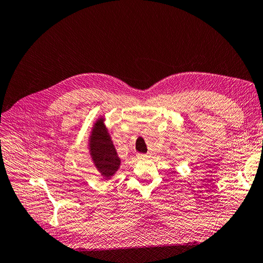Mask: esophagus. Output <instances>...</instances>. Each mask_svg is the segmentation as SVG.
I'll return each mask as SVG.
<instances>
[{"label":"esophagus","mask_w":263,"mask_h":263,"mask_svg":"<svg viewBox=\"0 0 263 263\" xmlns=\"http://www.w3.org/2000/svg\"><path fill=\"white\" fill-rule=\"evenodd\" d=\"M137 156H138L139 159H147V158L149 157V156L147 155V154H138Z\"/></svg>","instance_id":"esophagus-1"}]
</instances>
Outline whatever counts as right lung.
<instances>
[{
	"label": "right lung",
	"mask_w": 263,
	"mask_h": 263,
	"mask_svg": "<svg viewBox=\"0 0 263 263\" xmlns=\"http://www.w3.org/2000/svg\"><path fill=\"white\" fill-rule=\"evenodd\" d=\"M87 149L97 171L105 179L111 178L121 166V158L117 155L114 142L111 140L105 116H100L92 125Z\"/></svg>",
	"instance_id": "1"
}]
</instances>
